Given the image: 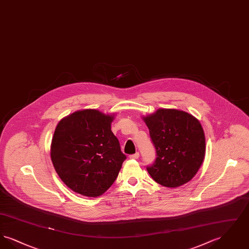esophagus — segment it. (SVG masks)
<instances>
[{
    "label": "esophagus",
    "instance_id": "1",
    "mask_svg": "<svg viewBox=\"0 0 249 249\" xmlns=\"http://www.w3.org/2000/svg\"><path fill=\"white\" fill-rule=\"evenodd\" d=\"M139 158V153L137 152V153H135V154L130 155V159L131 160H137Z\"/></svg>",
    "mask_w": 249,
    "mask_h": 249
}]
</instances>
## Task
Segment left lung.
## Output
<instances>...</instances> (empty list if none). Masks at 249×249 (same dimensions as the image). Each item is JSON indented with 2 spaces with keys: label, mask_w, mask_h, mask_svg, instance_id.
Returning <instances> with one entry per match:
<instances>
[{
  "label": "left lung",
  "mask_w": 249,
  "mask_h": 249,
  "mask_svg": "<svg viewBox=\"0 0 249 249\" xmlns=\"http://www.w3.org/2000/svg\"><path fill=\"white\" fill-rule=\"evenodd\" d=\"M157 159L147 167L155 181L166 188L175 189L195 177L205 156V136L201 123L188 112L160 108L142 117Z\"/></svg>",
  "instance_id": "1"
}]
</instances>
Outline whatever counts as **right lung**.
<instances>
[{"label":"right lung","mask_w":249,"mask_h":249,"mask_svg":"<svg viewBox=\"0 0 249 249\" xmlns=\"http://www.w3.org/2000/svg\"><path fill=\"white\" fill-rule=\"evenodd\" d=\"M115 115L83 109L59 120L50 157L61 181L87 197L103 195L115 182L126 156L111 130Z\"/></svg>","instance_id":"right-lung-1"}]
</instances>
